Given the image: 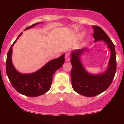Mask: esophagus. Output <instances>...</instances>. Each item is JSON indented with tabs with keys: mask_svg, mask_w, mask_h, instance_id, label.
Segmentation results:
<instances>
[{
	"mask_svg": "<svg viewBox=\"0 0 124 124\" xmlns=\"http://www.w3.org/2000/svg\"><path fill=\"white\" fill-rule=\"evenodd\" d=\"M65 60L66 62H69L70 61V54L68 52L65 54Z\"/></svg>",
	"mask_w": 124,
	"mask_h": 124,
	"instance_id": "obj_1",
	"label": "esophagus"
}]
</instances>
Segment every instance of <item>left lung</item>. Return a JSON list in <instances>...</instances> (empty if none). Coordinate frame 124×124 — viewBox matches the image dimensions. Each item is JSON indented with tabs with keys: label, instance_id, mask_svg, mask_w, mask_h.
<instances>
[{
	"label": "left lung",
	"instance_id": "1",
	"mask_svg": "<svg viewBox=\"0 0 124 124\" xmlns=\"http://www.w3.org/2000/svg\"><path fill=\"white\" fill-rule=\"evenodd\" d=\"M94 29V42L103 41L106 43L111 51L108 68L104 72L91 74L85 68L81 62V56L87 48L77 49L71 52L70 72L73 89L78 94L87 97H92L101 94L109 87L112 82L116 71V52L114 44L102 29L92 26Z\"/></svg>",
	"mask_w": 124,
	"mask_h": 124
}]
</instances>
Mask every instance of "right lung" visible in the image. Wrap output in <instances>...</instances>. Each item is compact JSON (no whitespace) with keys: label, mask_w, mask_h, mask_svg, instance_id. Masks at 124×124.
I'll use <instances>...</instances> for the list:
<instances>
[{"label":"right lung","mask_w":124,"mask_h":124,"mask_svg":"<svg viewBox=\"0 0 124 124\" xmlns=\"http://www.w3.org/2000/svg\"><path fill=\"white\" fill-rule=\"evenodd\" d=\"M39 23H34L28 27L25 30L29 29ZM22 34L23 33L20 34L8 52L6 60V72L12 85L17 92L25 96L35 97L45 94L50 89L52 77L56 71L60 68L64 64L65 54H62L58 58L50 60L36 72L28 74L20 73L13 65L12 55L13 46Z\"/></svg>","instance_id":"add662e5"}]
</instances>
